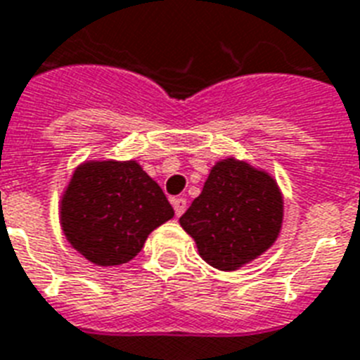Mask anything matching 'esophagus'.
<instances>
[{
	"mask_svg": "<svg viewBox=\"0 0 360 360\" xmlns=\"http://www.w3.org/2000/svg\"><path fill=\"white\" fill-rule=\"evenodd\" d=\"M172 205H174V209H175V214H177V217H181V214L185 213L186 200L185 198H172Z\"/></svg>",
	"mask_w": 360,
	"mask_h": 360,
	"instance_id": "1",
	"label": "esophagus"
}]
</instances>
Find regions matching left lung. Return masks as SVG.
Wrapping results in <instances>:
<instances>
[{"instance_id":"1","label":"left lung","mask_w":360,"mask_h":360,"mask_svg":"<svg viewBox=\"0 0 360 360\" xmlns=\"http://www.w3.org/2000/svg\"><path fill=\"white\" fill-rule=\"evenodd\" d=\"M284 200L263 169L230 157L214 164L202 194L179 219L200 256L220 271H236L269 250L282 228Z\"/></svg>"}]
</instances>
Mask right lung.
Wrapping results in <instances>:
<instances>
[{
    "label": "right lung",
    "instance_id": "obj_1",
    "mask_svg": "<svg viewBox=\"0 0 360 360\" xmlns=\"http://www.w3.org/2000/svg\"><path fill=\"white\" fill-rule=\"evenodd\" d=\"M174 217L162 188L136 160H87L61 196V228L72 248L98 267L130 262L147 236Z\"/></svg>",
    "mask_w": 360,
    "mask_h": 360
}]
</instances>
